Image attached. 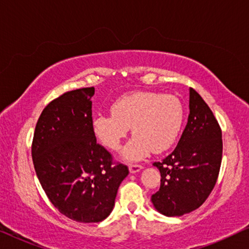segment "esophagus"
<instances>
[{"label":"esophagus","mask_w":249,"mask_h":249,"mask_svg":"<svg viewBox=\"0 0 249 249\" xmlns=\"http://www.w3.org/2000/svg\"><path fill=\"white\" fill-rule=\"evenodd\" d=\"M142 169V165L139 164H129V171L130 173H137Z\"/></svg>","instance_id":"34e87169"}]
</instances>
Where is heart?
Masks as SVG:
<instances>
[{
	"mask_svg": "<svg viewBox=\"0 0 249 249\" xmlns=\"http://www.w3.org/2000/svg\"><path fill=\"white\" fill-rule=\"evenodd\" d=\"M183 121V107L179 98L149 91H137L118 98L112 114L93 119L95 137L102 145L119 151L129 129L134 137L124 151V158L138 161L149 152L162 153L175 144Z\"/></svg>",
	"mask_w": 249,
	"mask_h": 249,
	"instance_id": "obj_1",
	"label": "heart"
}]
</instances>
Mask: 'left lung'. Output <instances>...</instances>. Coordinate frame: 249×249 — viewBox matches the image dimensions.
Wrapping results in <instances>:
<instances>
[{
    "label": "left lung",
    "instance_id": "obj_1",
    "mask_svg": "<svg viewBox=\"0 0 249 249\" xmlns=\"http://www.w3.org/2000/svg\"><path fill=\"white\" fill-rule=\"evenodd\" d=\"M222 160V132L213 112L195 89H189V115L178 145L162 162L159 192L152 195L156 210L181 216L198 209L210 196Z\"/></svg>",
    "mask_w": 249,
    "mask_h": 249
}]
</instances>
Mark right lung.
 <instances>
[{"instance_id":"right-lung-1","label":"right lung","mask_w":249,"mask_h":249,"mask_svg":"<svg viewBox=\"0 0 249 249\" xmlns=\"http://www.w3.org/2000/svg\"><path fill=\"white\" fill-rule=\"evenodd\" d=\"M94 87L67 91L46 105L37 121L32 156L40 185L60 213L83 223L110 215L129 170L114 164L93 131Z\"/></svg>"}]
</instances>
